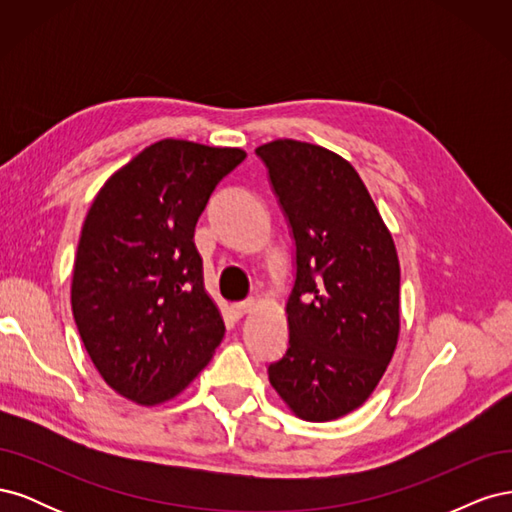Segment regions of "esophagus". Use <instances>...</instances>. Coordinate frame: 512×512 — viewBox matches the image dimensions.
<instances>
[{"mask_svg": "<svg viewBox=\"0 0 512 512\" xmlns=\"http://www.w3.org/2000/svg\"><path fill=\"white\" fill-rule=\"evenodd\" d=\"M254 307H256V301H241V303L232 305V314H235L237 318H243L245 314H250Z\"/></svg>", "mask_w": 512, "mask_h": 512, "instance_id": "obj_1", "label": "esophagus"}]
</instances>
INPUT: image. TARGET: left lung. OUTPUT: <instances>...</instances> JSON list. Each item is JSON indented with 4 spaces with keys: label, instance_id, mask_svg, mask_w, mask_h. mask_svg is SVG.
Returning a JSON list of instances; mask_svg holds the SVG:
<instances>
[{
    "label": "left lung",
    "instance_id": "1",
    "mask_svg": "<svg viewBox=\"0 0 512 512\" xmlns=\"http://www.w3.org/2000/svg\"><path fill=\"white\" fill-rule=\"evenodd\" d=\"M256 153L297 245L288 350L269 365V382L294 416L335 421L365 404L393 359L395 241L359 173L335 151L277 138Z\"/></svg>",
    "mask_w": 512,
    "mask_h": 512
}]
</instances>
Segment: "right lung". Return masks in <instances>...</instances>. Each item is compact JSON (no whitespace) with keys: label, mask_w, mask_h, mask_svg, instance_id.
<instances>
[{"label":"right lung","mask_w":512,"mask_h":512,"mask_svg":"<svg viewBox=\"0 0 512 512\" xmlns=\"http://www.w3.org/2000/svg\"><path fill=\"white\" fill-rule=\"evenodd\" d=\"M239 147L164 141L104 181L81 230L72 314L104 382L138 406L188 389L224 337L194 228Z\"/></svg>","instance_id":"right-lung-1"}]
</instances>
